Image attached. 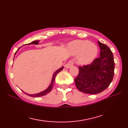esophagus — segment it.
I'll use <instances>...</instances> for the list:
<instances>
[{"label":"esophagus","mask_w":128,"mask_h":128,"mask_svg":"<svg viewBox=\"0 0 128 128\" xmlns=\"http://www.w3.org/2000/svg\"><path fill=\"white\" fill-rule=\"evenodd\" d=\"M74 65V62L72 60L69 61L68 62L65 64V67L66 68H69L70 67H72Z\"/></svg>","instance_id":"obj_1"}]
</instances>
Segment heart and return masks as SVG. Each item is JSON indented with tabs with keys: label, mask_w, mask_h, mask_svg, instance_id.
Listing matches in <instances>:
<instances>
[{
	"label": "heart",
	"mask_w": 128,
	"mask_h": 128,
	"mask_svg": "<svg viewBox=\"0 0 128 128\" xmlns=\"http://www.w3.org/2000/svg\"><path fill=\"white\" fill-rule=\"evenodd\" d=\"M69 50L73 56H78L77 61L78 64L86 65L90 64L98 53L96 46L88 40H76L69 43Z\"/></svg>",
	"instance_id": "1"
}]
</instances>
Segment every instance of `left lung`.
Masks as SVG:
<instances>
[{"label": "left lung", "mask_w": 128, "mask_h": 128, "mask_svg": "<svg viewBox=\"0 0 128 128\" xmlns=\"http://www.w3.org/2000/svg\"><path fill=\"white\" fill-rule=\"evenodd\" d=\"M100 48V57L88 65L79 66V73L74 79L78 90L87 94L102 92L113 80L115 63L113 54L108 46L98 42Z\"/></svg>", "instance_id": "1"}]
</instances>
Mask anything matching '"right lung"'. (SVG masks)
I'll return each instance as SVG.
<instances>
[{
    "label": "right lung",
    "instance_id": "add662e5",
    "mask_svg": "<svg viewBox=\"0 0 128 128\" xmlns=\"http://www.w3.org/2000/svg\"><path fill=\"white\" fill-rule=\"evenodd\" d=\"M38 42H39V40H35V41H34V42H30V43L27 44H26V45H31V44H35V45H37V44H38ZM20 48L18 50H18L19 49H20ZM17 51H16V52H17ZM16 52H15V54L16 53ZM63 68H64V67H62L61 68H60V69H58V70H57L54 73V74H53V77H52V81H51V84H50V85L48 87V88H46L45 90L43 91L42 92H40V93H38V94H26V92H24V91H23V92H24L25 94H27L28 96H32V97H40V96H45V95H46V94H48L49 92H50V91H51V90H52V88L53 86V83H54V80H55V78H56V75H57L60 72H61Z\"/></svg>",
    "mask_w": 128,
    "mask_h": 128
}]
</instances>
